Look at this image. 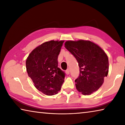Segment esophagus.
<instances>
[{"label":"esophagus","instance_id":"esophagus-1","mask_svg":"<svg viewBox=\"0 0 125 125\" xmlns=\"http://www.w3.org/2000/svg\"><path fill=\"white\" fill-rule=\"evenodd\" d=\"M69 72H70V71H69V69H67V70L65 71V73H66L67 75L69 74Z\"/></svg>","mask_w":125,"mask_h":125}]
</instances>
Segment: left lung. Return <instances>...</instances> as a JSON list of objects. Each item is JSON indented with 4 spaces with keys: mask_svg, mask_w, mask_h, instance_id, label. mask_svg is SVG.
I'll return each mask as SVG.
<instances>
[{
    "mask_svg": "<svg viewBox=\"0 0 125 125\" xmlns=\"http://www.w3.org/2000/svg\"><path fill=\"white\" fill-rule=\"evenodd\" d=\"M64 45L79 64V75L75 80L78 91L83 95L95 92L108 74L107 55L99 46L89 41H69Z\"/></svg>",
    "mask_w": 125,
    "mask_h": 125,
    "instance_id": "1",
    "label": "left lung"
}]
</instances>
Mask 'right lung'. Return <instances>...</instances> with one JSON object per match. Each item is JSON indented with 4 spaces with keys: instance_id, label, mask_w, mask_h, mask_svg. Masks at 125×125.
<instances>
[{
    "instance_id": "right-lung-1",
    "label": "right lung",
    "mask_w": 125,
    "mask_h": 125,
    "mask_svg": "<svg viewBox=\"0 0 125 125\" xmlns=\"http://www.w3.org/2000/svg\"><path fill=\"white\" fill-rule=\"evenodd\" d=\"M63 41L46 42L33 50L27 57L26 70L34 85L47 95L60 92L65 73L58 67V56Z\"/></svg>"
}]
</instances>
